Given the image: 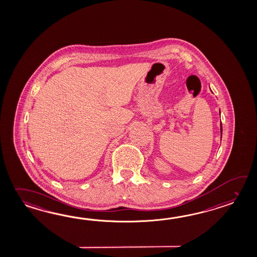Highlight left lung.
I'll use <instances>...</instances> for the list:
<instances>
[{
    "label": "left lung",
    "instance_id": "1",
    "mask_svg": "<svg viewBox=\"0 0 257 257\" xmlns=\"http://www.w3.org/2000/svg\"><path fill=\"white\" fill-rule=\"evenodd\" d=\"M220 133H221V137H222V124L220 123Z\"/></svg>",
    "mask_w": 257,
    "mask_h": 257
}]
</instances>
